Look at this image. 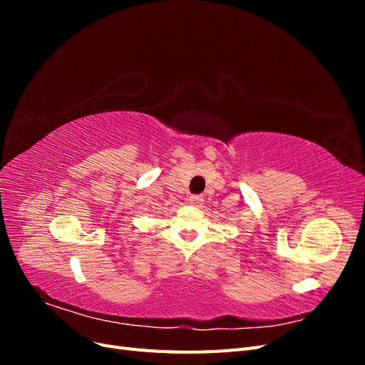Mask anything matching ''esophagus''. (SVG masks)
I'll return each mask as SVG.
<instances>
[{
	"label": "esophagus",
	"instance_id": "1",
	"mask_svg": "<svg viewBox=\"0 0 365 365\" xmlns=\"http://www.w3.org/2000/svg\"><path fill=\"white\" fill-rule=\"evenodd\" d=\"M202 201H204V200H202L201 195H192V196L189 197V202L193 204V205H201Z\"/></svg>",
	"mask_w": 365,
	"mask_h": 365
}]
</instances>
